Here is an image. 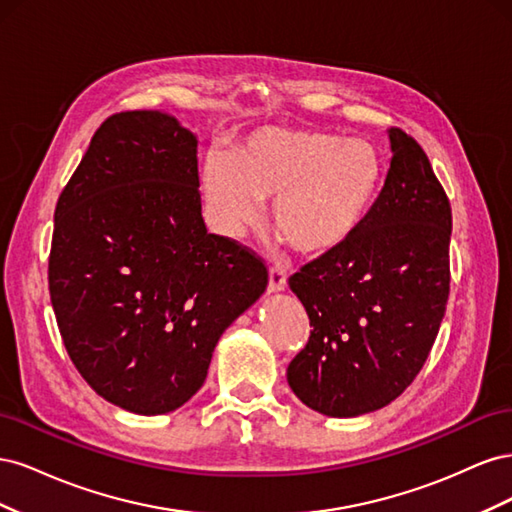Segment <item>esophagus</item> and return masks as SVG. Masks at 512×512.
Returning a JSON list of instances; mask_svg holds the SVG:
<instances>
[{"mask_svg": "<svg viewBox=\"0 0 512 512\" xmlns=\"http://www.w3.org/2000/svg\"><path fill=\"white\" fill-rule=\"evenodd\" d=\"M286 288V271L280 267L269 269V292H282Z\"/></svg>", "mask_w": 512, "mask_h": 512, "instance_id": "34e87169", "label": "esophagus"}]
</instances>
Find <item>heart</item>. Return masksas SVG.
<instances>
[{"instance_id":"b5f03b06","label":"heart","mask_w":512,"mask_h":512,"mask_svg":"<svg viewBox=\"0 0 512 512\" xmlns=\"http://www.w3.org/2000/svg\"><path fill=\"white\" fill-rule=\"evenodd\" d=\"M384 179L374 143L288 126L256 128L230 158L213 151L203 166L207 205L226 237L256 226L260 203L273 200V230L305 258H327L359 235Z\"/></svg>"}]
</instances>
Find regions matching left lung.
Returning <instances> with one entry per match:
<instances>
[{
    "label": "left lung",
    "instance_id": "obj_1",
    "mask_svg": "<svg viewBox=\"0 0 512 512\" xmlns=\"http://www.w3.org/2000/svg\"><path fill=\"white\" fill-rule=\"evenodd\" d=\"M389 138L391 168L359 235L288 280L314 327L288 384L307 408L335 418L404 393L446 312L451 203L421 145L397 128Z\"/></svg>",
    "mask_w": 512,
    "mask_h": 512
}]
</instances>
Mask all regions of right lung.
Listing matches in <instances>:
<instances>
[{"instance_id": "add662e5", "label": "right lung", "mask_w": 512, "mask_h": 512, "mask_svg": "<svg viewBox=\"0 0 512 512\" xmlns=\"http://www.w3.org/2000/svg\"><path fill=\"white\" fill-rule=\"evenodd\" d=\"M196 147L168 113L108 117L55 207L61 339L91 389L134 414L181 408L269 282L260 258L207 232Z\"/></svg>"}]
</instances>
